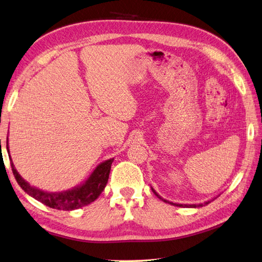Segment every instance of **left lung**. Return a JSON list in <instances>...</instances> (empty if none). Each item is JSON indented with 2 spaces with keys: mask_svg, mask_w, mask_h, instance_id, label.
<instances>
[{
  "mask_svg": "<svg viewBox=\"0 0 262 262\" xmlns=\"http://www.w3.org/2000/svg\"><path fill=\"white\" fill-rule=\"evenodd\" d=\"M151 191H153L154 192V194H155V195L157 196V198H159V199H161L162 201H164V202H166V203H169V204H172V205H175V206H180V208H201V206H205V205H208L209 203H211V201H213L214 199H216L215 196L213 198V199H211V200H209V201H205V202L204 203H199V204H180V203H173V202H169V201H167V200H165V199H163L162 196H160L159 195V194H157L156 193V191L154 190V188L153 187H151Z\"/></svg>",
  "mask_w": 262,
  "mask_h": 262,
  "instance_id": "left-lung-1",
  "label": "left lung"
}]
</instances>
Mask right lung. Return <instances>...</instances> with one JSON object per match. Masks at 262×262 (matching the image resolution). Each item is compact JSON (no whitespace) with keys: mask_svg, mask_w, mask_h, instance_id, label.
Segmentation results:
<instances>
[{"mask_svg":"<svg viewBox=\"0 0 262 262\" xmlns=\"http://www.w3.org/2000/svg\"><path fill=\"white\" fill-rule=\"evenodd\" d=\"M7 149L11 161L12 172H13L17 184L22 187V190L28 193L30 196H32L33 199L38 200L39 202L49 206V208L63 211L76 210L94 202L100 195L103 188L106 187L109 179V173H111L112 164L114 162V159H109L100 163L83 183L72 187L70 190L62 192H48L30 185L26 180L22 179L19 172L16 171L10 155L9 138H7Z\"/></svg>","mask_w":262,"mask_h":262,"instance_id":"obj_1","label":"right lung"}]
</instances>
